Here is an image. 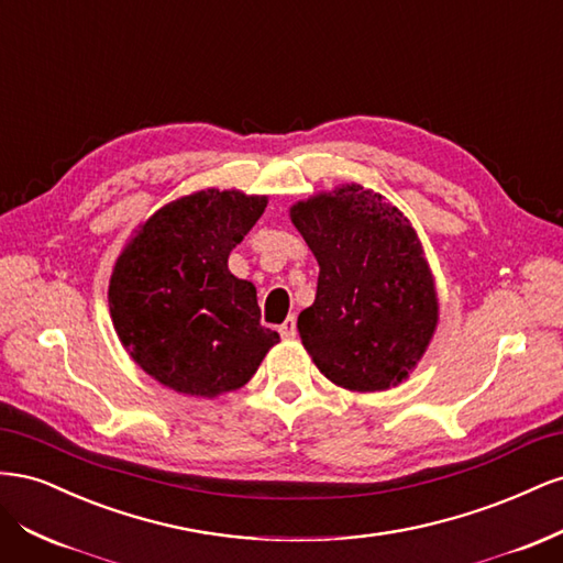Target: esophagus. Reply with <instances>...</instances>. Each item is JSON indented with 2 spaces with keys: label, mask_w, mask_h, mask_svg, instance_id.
Returning a JSON list of instances; mask_svg holds the SVG:
<instances>
[{
  "label": "esophagus",
  "mask_w": 563,
  "mask_h": 563,
  "mask_svg": "<svg viewBox=\"0 0 563 563\" xmlns=\"http://www.w3.org/2000/svg\"><path fill=\"white\" fill-rule=\"evenodd\" d=\"M279 333H282V338H286V340H291V338H296V333H298V327H296V317H288L282 327H279Z\"/></svg>",
  "instance_id": "esophagus-1"
}]
</instances>
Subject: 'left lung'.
I'll return each instance as SVG.
<instances>
[{
  "label": "left lung",
  "mask_w": 563,
  "mask_h": 563,
  "mask_svg": "<svg viewBox=\"0 0 563 563\" xmlns=\"http://www.w3.org/2000/svg\"><path fill=\"white\" fill-rule=\"evenodd\" d=\"M291 220L319 263L317 298L298 317L305 350L345 389L401 383L428 350L439 314L413 228L362 185L298 201Z\"/></svg>",
  "instance_id": "left-lung-1"
}]
</instances>
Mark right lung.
<instances>
[{
	"instance_id": "obj_1",
	"label": "right lung",
	"mask_w": 563,
	"mask_h": 563,
	"mask_svg": "<svg viewBox=\"0 0 563 563\" xmlns=\"http://www.w3.org/2000/svg\"><path fill=\"white\" fill-rule=\"evenodd\" d=\"M265 207L267 197L201 190L166 203L119 255L112 323L133 362L162 385L218 397L246 385L279 343L261 323L255 286L228 269Z\"/></svg>"
}]
</instances>
